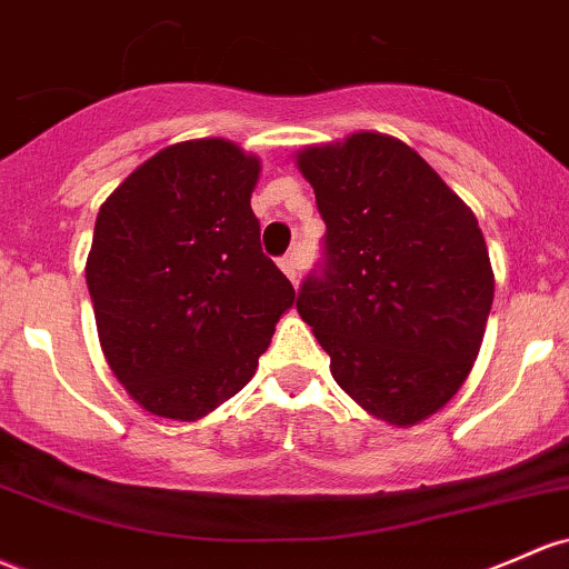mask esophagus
<instances>
[{"instance_id": "1", "label": "esophagus", "mask_w": 569, "mask_h": 569, "mask_svg": "<svg viewBox=\"0 0 569 569\" xmlns=\"http://www.w3.org/2000/svg\"><path fill=\"white\" fill-rule=\"evenodd\" d=\"M280 264V270L286 272V278L291 280V283H297V274H299V264H297V256L291 253V256H283V259L278 261Z\"/></svg>"}]
</instances>
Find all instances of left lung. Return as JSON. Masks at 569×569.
I'll return each instance as SVG.
<instances>
[{"label":"left lung","instance_id":"obj_1","mask_svg":"<svg viewBox=\"0 0 569 569\" xmlns=\"http://www.w3.org/2000/svg\"><path fill=\"white\" fill-rule=\"evenodd\" d=\"M297 167L327 223L299 316L348 397L413 427L457 395L483 342L495 272L478 218L389 134L305 148Z\"/></svg>","mask_w":569,"mask_h":569}]
</instances>
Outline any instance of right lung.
Segmentation results:
<instances>
[{"label":"right lung","instance_id":"obj_1","mask_svg":"<svg viewBox=\"0 0 569 569\" xmlns=\"http://www.w3.org/2000/svg\"><path fill=\"white\" fill-rule=\"evenodd\" d=\"M261 164L210 137L164 148L99 208L86 261L112 376L148 413L197 421L259 367L295 286L261 253Z\"/></svg>","mask_w":569,"mask_h":569}]
</instances>
